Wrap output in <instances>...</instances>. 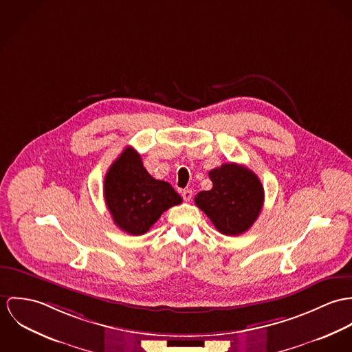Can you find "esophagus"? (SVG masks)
<instances>
[{
	"label": "esophagus",
	"instance_id": "esophagus-1",
	"mask_svg": "<svg viewBox=\"0 0 352 352\" xmlns=\"http://www.w3.org/2000/svg\"><path fill=\"white\" fill-rule=\"evenodd\" d=\"M192 195H193V192H192L190 189H185V190L182 192V197H184V199H185L186 202H189V201L192 199Z\"/></svg>",
	"mask_w": 352,
	"mask_h": 352
}]
</instances>
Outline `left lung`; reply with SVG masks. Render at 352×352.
I'll return each mask as SVG.
<instances>
[{"mask_svg": "<svg viewBox=\"0 0 352 352\" xmlns=\"http://www.w3.org/2000/svg\"><path fill=\"white\" fill-rule=\"evenodd\" d=\"M213 188L195 195V205L227 236L248 231L265 201L263 186L254 171L237 163H224L209 171Z\"/></svg>", "mask_w": 352, "mask_h": 352, "instance_id": "1", "label": "left lung"}]
</instances>
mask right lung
<instances>
[{
  "label": "right lung",
  "instance_id": "1",
  "mask_svg": "<svg viewBox=\"0 0 352 352\" xmlns=\"http://www.w3.org/2000/svg\"><path fill=\"white\" fill-rule=\"evenodd\" d=\"M104 197L115 224L135 236L146 234L164 210L182 202L168 182L148 174L132 147H126L109 167Z\"/></svg>",
  "mask_w": 352,
  "mask_h": 352
}]
</instances>
